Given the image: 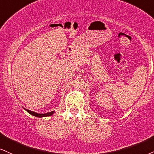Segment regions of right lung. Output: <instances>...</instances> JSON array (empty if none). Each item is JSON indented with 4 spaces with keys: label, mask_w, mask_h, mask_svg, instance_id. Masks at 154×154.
Masks as SVG:
<instances>
[{
    "label": "right lung",
    "mask_w": 154,
    "mask_h": 154,
    "mask_svg": "<svg viewBox=\"0 0 154 154\" xmlns=\"http://www.w3.org/2000/svg\"><path fill=\"white\" fill-rule=\"evenodd\" d=\"M26 110L28 112V113H30V114L33 115V116H34L40 117V118L45 117V116H50L54 114V111H51V112H49V113H44V114H43V113H42V114H41V113H35V112L31 111H30V110H27V109H26Z\"/></svg>",
    "instance_id": "right-lung-1"
}]
</instances>
